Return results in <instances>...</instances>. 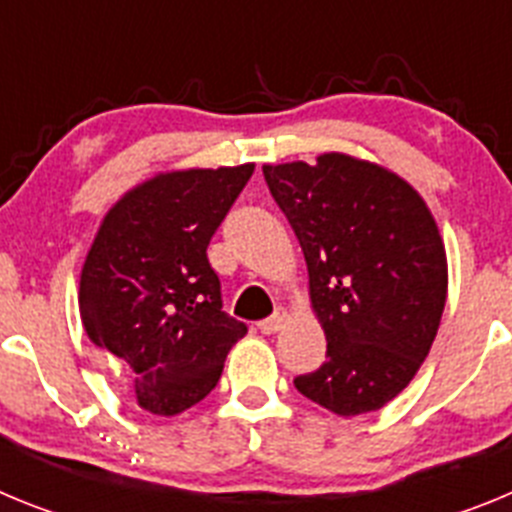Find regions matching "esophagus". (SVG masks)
<instances>
[{
  "label": "esophagus",
  "mask_w": 512,
  "mask_h": 512,
  "mask_svg": "<svg viewBox=\"0 0 512 512\" xmlns=\"http://www.w3.org/2000/svg\"><path fill=\"white\" fill-rule=\"evenodd\" d=\"M284 323H287V312L279 310V312H274L271 318L261 320L259 330H261V333H266V336H271V333H277V330H282Z\"/></svg>",
  "instance_id": "1"
}]
</instances>
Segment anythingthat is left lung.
I'll use <instances>...</instances> for the list:
<instances>
[{
  "label": "left lung",
  "instance_id": "8db88e82",
  "mask_svg": "<svg viewBox=\"0 0 512 512\" xmlns=\"http://www.w3.org/2000/svg\"><path fill=\"white\" fill-rule=\"evenodd\" d=\"M307 261L328 361L295 387L330 413H374L418 374L441 325L449 261L436 217L400 174L348 153L264 164Z\"/></svg>",
  "mask_w": 512,
  "mask_h": 512
}]
</instances>
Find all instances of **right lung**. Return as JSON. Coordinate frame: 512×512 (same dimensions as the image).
Instances as JSON below:
<instances>
[{"mask_svg": "<svg viewBox=\"0 0 512 512\" xmlns=\"http://www.w3.org/2000/svg\"><path fill=\"white\" fill-rule=\"evenodd\" d=\"M253 169L158 171L99 223L81 266V325L94 346L128 364L130 392L146 413L171 418L205 400L246 336V325L220 310L207 246Z\"/></svg>", "mask_w": 512, "mask_h": 512, "instance_id": "obj_1", "label": "right lung"}]
</instances>
